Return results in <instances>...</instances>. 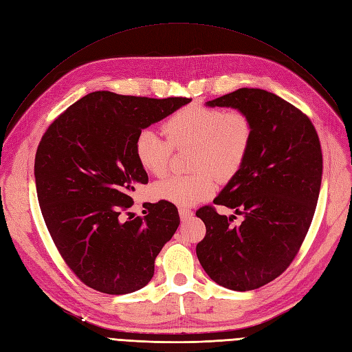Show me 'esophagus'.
<instances>
[{"label": "esophagus", "mask_w": 352, "mask_h": 352, "mask_svg": "<svg viewBox=\"0 0 352 352\" xmlns=\"http://www.w3.org/2000/svg\"><path fill=\"white\" fill-rule=\"evenodd\" d=\"M179 215H180V220L185 221V220H188V218H190L193 215V211L189 210V208L182 207V208H179Z\"/></svg>", "instance_id": "obj_1"}]
</instances>
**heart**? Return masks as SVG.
I'll return each mask as SVG.
<instances>
[{
    "instance_id": "b5f03b06",
    "label": "heart",
    "mask_w": 352,
    "mask_h": 352,
    "mask_svg": "<svg viewBox=\"0 0 352 352\" xmlns=\"http://www.w3.org/2000/svg\"><path fill=\"white\" fill-rule=\"evenodd\" d=\"M163 138L151 128L141 129L134 142L140 166L147 173L163 176L173 147L190 145L193 151L192 176H168L153 186L155 198L190 207L210 199L215 180H230L243 166L253 140L252 119L243 111L190 104L179 109L163 124Z\"/></svg>"
}]
</instances>
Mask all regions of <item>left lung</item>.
<instances>
[{"instance_id": "8db88e82", "label": "left lung", "mask_w": 352, "mask_h": 352, "mask_svg": "<svg viewBox=\"0 0 352 352\" xmlns=\"http://www.w3.org/2000/svg\"><path fill=\"white\" fill-rule=\"evenodd\" d=\"M249 115L253 140L240 170L214 199L243 215L197 211L207 228L197 256L212 281L249 292L280 276L311 224L322 184V148L311 120L292 103L261 89H239L207 102Z\"/></svg>"}]
</instances>
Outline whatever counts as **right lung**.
<instances>
[{
	"instance_id": "right-lung-1",
	"label": "right lung",
	"mask_w": 352,
	"mask_h": 352,
	"mask_svg": "<svg viewBox=\"0 0 352 352\" xmlns=\"http://www.w3.org/2000/svg\"><path fill=\"white\" fill-rule=\"evenodd\" d=\"M190 100L94 91L60 113L39 142L34 179L43 220L69 270L96 292L119 296L147 285L179 227L167 201L147 204L144 217L128 212L131 192L148 182L134 142Z\"/></svg>"
}]
</instances>
